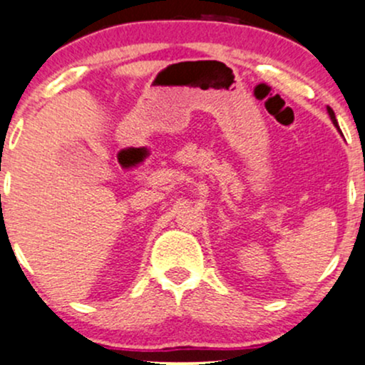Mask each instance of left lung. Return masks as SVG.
<instances>
[{
	"instance_id": "left-lung-1",
	"label": "left lung",
	"mask_w": 365,
	"mask_h": 365,
	"mask_svg": "<svg viewBox=\"0 0 365 365\" xmlns=\"http://www.w3.org/2000/svg\"><path fill=\"white\" fill-rule=\"evenodd\" d=\"M328 113H329V118H331V121H333V125L334 127H338V121H336V116H334V111L331 110V108L328 106Z\"/></svg>"
}]
</instances>
